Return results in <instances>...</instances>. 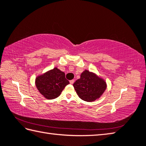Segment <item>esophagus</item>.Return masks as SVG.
Listing matches in <instances>:
<instances>
[{"label": "esophagus", "instance_id": "1", "mask_svg": "<svg viewBox=\"0 0 146 146\" xmlns=\"http://www.w3.org/2000/svg\"><path fill=\"white\" fill-rule=\"evenodd\" d=\"M74 82H75V80H71L70 81V84H73Z\"/></svg>", "mask_w": 146, "mask_h": 146}]
</instances>
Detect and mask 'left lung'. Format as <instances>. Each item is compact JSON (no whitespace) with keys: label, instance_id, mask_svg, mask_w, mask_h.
Instances as JSON below:
<instances>
[{"label":"left lung","instance_id":"left-lung-1","mask_svg":"<svg viewBox=\"0 0 146 146\" xmlns=\"http://www.w3.org/2000/svg\"><path fill=\"white\" fill-rule=\"evenodd\" d=\"M79 98L85 101L92 102L99 98L106 88V84L96 74L85 70L80 78L73 84Z\"/></svg>","mask_w":146,"mask_h":146}]
</instances>
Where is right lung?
Wrapping results in <instances>:
<instances>
[{"mask_svg": "<svg viewBox=\"0 0 146 146\" xmlns=\"http://www.w3.org/2000/svg\"><path fill=\"white\" fill-rule=\"evenodd\" d=\"M69 84V81L65 78V73L57 68L38 76L35 80L36 88L47 99L58 98Z\"/></svg>", "mask_w": 146, "mask_h": 146, "instance_id": "right-lung-1", "label": "right lung"}]
</instances>
